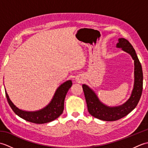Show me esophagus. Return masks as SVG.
I'll use <instances>...</instances> for the list:
<instances>
[{"mask_svg": "<svg viewBox=\"0 0 148 148\" xmlns=\"http://www.w3.org/2000/svg\"><path fill=\"white\" fill-rule=\"evenodd\" d=\"M76 80H77V81H78V82H80V79H77V78H76Z\"/></svg>", "mask_w": 148, "mask_h": 148, "instance_id": "obj_1", "label": "esophagus"}]
</instances>
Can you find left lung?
<instances>
[{
    "label": "left lung",
    "mask_w": 148,
    "mask_h": 148,
    "mask_svg": "<svg viewBox=\"0 0 148 148\" xmlns=\"http://www.w3.org/2000/svg\"><path fill=\"white\" fill-rule=\"evenodd\" d=\"M116 47L121 48L123 51L129 53L134 60V86L130 99L120 106L110 108L100 102L96 94L86 84L83 85L89 113L93 117L107 121H116L129 114L136 108L143 92V74L142 66L133 46L128 40L120 38L119 39V42Z\"/></svg>",
    "instance_id": "8db88e82"
}]
</instances>
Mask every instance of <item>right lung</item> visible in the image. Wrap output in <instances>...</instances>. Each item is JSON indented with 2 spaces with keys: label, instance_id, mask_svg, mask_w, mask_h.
I'll return each mask as SVG.
<instances>
[{
  "label": "right lung",
  "instance_id": "add662e5",
  "mask_svg": "<svg viewBox=\"0 0 148 148\" xmlns=\"http://www.w3.org/2000/svg\"><path fill=\"white\" fill-rule=\"evenodd\" d=\"M72 81L69 80L63 83L56 90L51 102L45 108L37 111H24L16 108L9 99L6 91L5 96L12 111L20 118L29 122L42 124L52 121L60 116L64 109V100L68 90L72 86Z\"/></svg>",
  "mask_w": 148,
  "mask_h": 148
}]
</instances>
